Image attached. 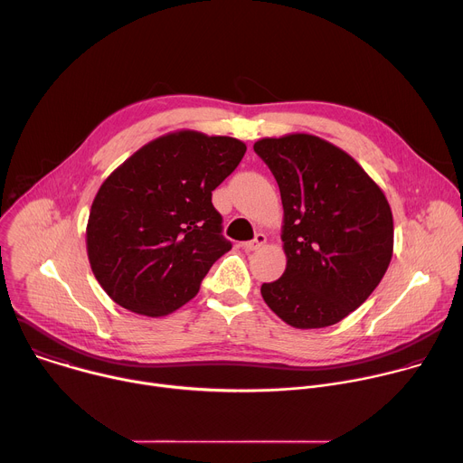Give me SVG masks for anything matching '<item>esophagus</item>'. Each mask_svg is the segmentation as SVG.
<instances>
[{"mask_svg":"<svg viewBox=\"0 0 463 463\" xmlns=\"http://www.w3.org/2000/svg\"><path fill=\"white\" fill-rule=\"evenodd\" d=\"M268 241V236L266 234H261V232H258L252 240H249V241H243L241 243V247L245 249V250H256V249H260L263 243Z\"/></svg>","mask_w":463,"mask_h":463,"instance_id":"esophagus-1","label":"esophagus"}]
</instances>
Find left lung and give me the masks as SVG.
I'll list each match as a JSON object with an SVG mask.
<instances>
[{"instance_id": "left-lung-1", "label": "left lung", "mask_w": 463, "mask_h": 463, "mask_svg": "<svg viewBox=\"0 0 463 463\" xmlns=\"http://www.w3.org/2000/svg\"><path fill=\"white\" fill-rule=\"evenodd\" d=\"M284 205V275L261 284L266 304L298 329L326 327L357 309L379 286L393 250L383 190L345 150L320 137L260 139Z\"/></svg>"}]
</instances>
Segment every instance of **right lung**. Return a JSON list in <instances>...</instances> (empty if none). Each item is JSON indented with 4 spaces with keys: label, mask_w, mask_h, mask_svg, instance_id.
<instances>
[{
    "label": "right lung",
    "mask_w": 463,
    "mask_h": 463,
    "mask_svg": "<svg viewBox=\"0 0 463 463\" xmlns=\"http://www.w3.org/2000/svg\"><path fill=\"white\" fill-rule=\"evenodd\" d=\"M245 150L238 139L183 129L145 145L102 183L86 243L93 275L113 302L163 317L197 295L232 247L213 190Z\"/></svg>",
    "instance_id": "obj_1"
}]
</instances>
